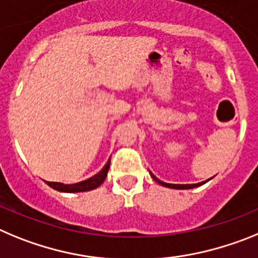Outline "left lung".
Wrapping results in <instances>:
<instances>
[{
	"instance_id": "left-lung-1",
	"label": "left lung",
	"mask_w": 258,
	"mask_h": 258,
	"mask_svg": "<svg viewBox=\"0 0 258 258\" xmlns=\"http://www.w3.org/2000/svg\"><path fill=\"white\" fill-rule=\"evenodd\" d=\"M150 176H152V177L157 181L158 184H161L162 186L171 187V189H192V187L201 186L202 184H204V182H199V184H168V182H163V181H161L159 178L155 177L152 172H150Z\"/></svg>"
}]
</instances>
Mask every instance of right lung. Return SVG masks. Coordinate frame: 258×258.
<instances>
[{
  "label": "right lung",
  "mask_w": 258,
  "mask_h": 258,
  "mask_svg": "<svg viewBox=\"0 0 258 258\" xmlns=\"http://www.w3.org/2000/svg\"><path fill=\"white\" fill-rule=\"evenodd\" d=\"M109 166H110V159H109V162L105 164V167L101 169L100 172L96 173V175L92 176V177L87 178V180L81 181V182H76V184H61V182H51V181H46V182L48 184V186L57 190V191H62V192L89 191V190L96 189L97 186H100V185L103 184L106 175H108Z\"/></svg>",
  "instance_id": "obj_1"
}]
</instances>
